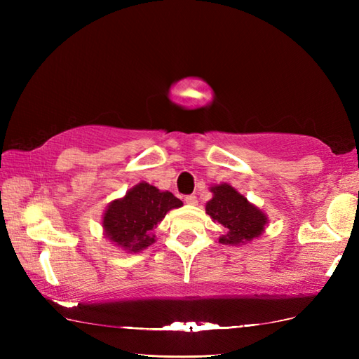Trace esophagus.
<instances>
[{
  "mask_svg": "<svg viewBox=\"0 0 359 359\" xmlns=\"http://www.w3.org/2000/svg\"><path fill=\"white\" fill-rule=\"evenodd\" d=\"M185 202H187L188 205H197V197H196L194 194H188V196L185 197Z\"/></svg>",
  "mask_w": 359,
  "mask_h": 359,
  "instance_id": "1",
  "label": "esophagus"
}]
</instances>
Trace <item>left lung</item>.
Instances as JSON below:
<instances>
[{
    "label": "left lung",
    "mask_w": 359,
    "mask_h": 359,
    "mask_svg": "<svg viewBox=\"0 0 359 359\" xmlns=\"http://www.w3.org/2000/svg\"><path fill=\"white\" fill-rule=\"evenodd\" d=\"M211 191L215 196L207 203V215L228 230L219 242L238 245L253 241L264 231L266 224L264 212L248 203L245 197L241 196L233 187L224 184L212 187Z\"/></svg>",
    "instance_id": "obj_1"
}]
</instances>
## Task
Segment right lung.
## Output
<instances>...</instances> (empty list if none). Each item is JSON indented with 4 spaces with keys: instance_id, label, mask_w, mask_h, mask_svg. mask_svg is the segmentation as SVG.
Segmentation results:
<instances>
[{
    "instance_id": "obj_1",
    "label": "right lung",
    "mask_w": 359,
    "mask_h": 359,
    "mask_svg": "<svg viewBox=\"0 0 359 359\" xmlns=\"http://www.w3.org/2000/svg\"><path fill=\"white\" fill-rule=\"evenodd\" d=\"M172 193L158 191L147 182L129 189L123 199L114 201L103 217L106 236L129 253L149 247L154 236L149 231L172 208L182 207Z\"/></svg>"
}]
</instances>
